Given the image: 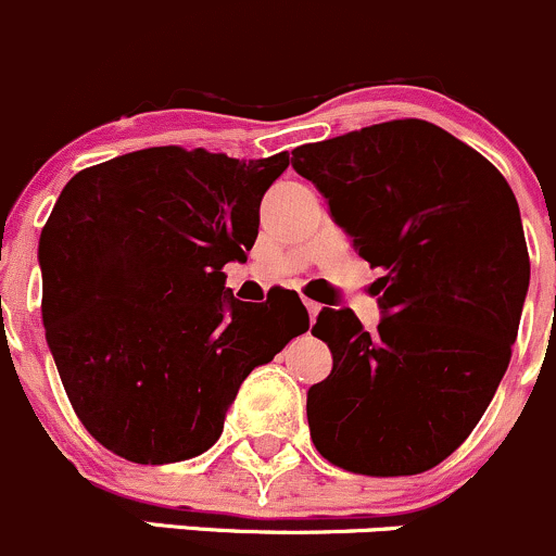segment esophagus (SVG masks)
Returning <instances> with one entry per match:
<instances>
[{"label":"esophagus","instance_id":"34e87169","mask_svg":"<svg viewBox=\"0 0 556 556\" xmlns=\"http://www.w3.org/2000/svg\"><path fill=\"white\" fill-rule=\"evenodd\" d=\"M302 302H305V307H307V316H311V320H313V318H316V316H318V313H320V305H318V302L307 300V296H305V300H302Z\"/></svg>","mask_w":556,"mask_h":556}]
</instances>
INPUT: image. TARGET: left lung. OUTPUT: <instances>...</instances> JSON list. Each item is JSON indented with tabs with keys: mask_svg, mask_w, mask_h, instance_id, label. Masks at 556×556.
Masks as SVG:
<instances>
[{
	"mask_svg": "<svg viewBox=\"0 0 556 556\" xmlns=\"http://www.w3.org/2000/svg\"><path fill=\"white\" fill-rule=\"evenodd\" d=\"M291 165L329 200L377 278L375 334L320 311L331 375L307 391L313 444L366 477L439 466L477 428L517 340L530 286L519 205L501 170L426 119L302 144Z\"/></svg>",
	"mask_w": 556,
	"mask_h": 556,
	"instance_id": "left-lung-1",
	"label": "left lung"
}]
</instances>
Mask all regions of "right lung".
<instances>
[{"label":"right lung","mask_w":556,"mask_h":556,"mask_svg":"<svg viewBox=\"0 0 556 556\" xmlns=\"http://www.w3.org/2000/svg\"><path fill=\"white\" fill-rule=\"evenodd\" d=\"M289 165L152 147L85 168L39 238L42 324L74 412L114 455L187 460L222 437L240 382L311 326L300 296L225 289Z\"/></svg>","instance_id":"right-lung-1"}]
</instances>
